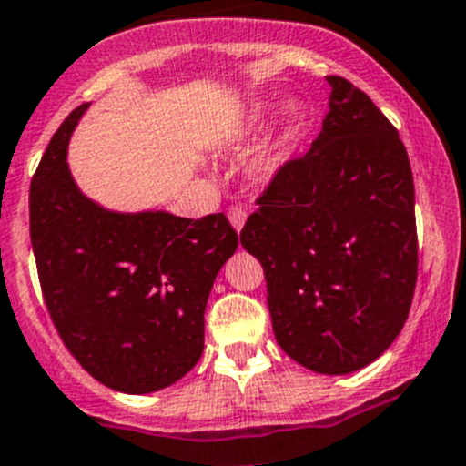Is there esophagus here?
Instances as JSON below:
<instances>
[{"instance_id":"esophagus-1","label":"esophagus","mask_w":466,"mask_h":466,"mask_svg":"<svg viewBox=\"0 0 466 466\" xmlns=\"http://www.w3.org/2000/svg\"><path fill=\"white\" fill-rule=\"evenodd\" d=\"M228 221L230 224H233V228L238 230V233H240L242 230V226H245V221H247V212L242 210V208H230L228 210Z\"/></svg>"}]
</instances>
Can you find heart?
Here are the masks:
<instances>
[{
    "label": "heart",
    "instance_id": "b5f03b06",
    "mask_svg": "<svg viewBox=\"0 0 466 466\" xmlns=\"http://www.w3.org/2000/svg\"><path fill=\"white\" fill-rule=\"evenodd\" d=\"M265 116H268V105H254L249 112L242 116V121L238 123L236 127V139H242V137H249L251 132L258 130L263 126ZM297 135V109L295 105H288L283 109L281 116V126H279L277 137L269 144V148L260 155L258 159L254 162V178L260 180V183H268L277 176L279 167H281V155L286 150V146L295 139Z\"/></svg>",
    "mask_w": 466,
    "mask_h": 466
}]
</instances>
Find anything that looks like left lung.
Segmentation results:
<instances>
[{
    "instance_id": "8db88e82",
    "label": "left lung",
    "mask_w": 466,
    "mask_h": 466,
    "mask_svg": "<svg viewBox=\"0 0 466 466\" xmlns=\"http://www.w3.org/2000/svg\"><path fill=\"white\" fill-rule=\"evenodd\" d=\"M329 82L304 157L277 171L240 242L260 260L272 329L304 369L348 375L400 334L419 269L414 178L396 127L361 88Z\"/></svg>"
}]
</instances>
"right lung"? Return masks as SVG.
<instances>
[{"label": "right lung", "instance_id": "add662e5", "mask_svg": "<svg viewBox=\"0 0 466 466\" xmlns=\"http://www.w3.org/2000/svg\"><path fill=\"white\" fill-rule=\"evenodd\" d=\"M86 109L61 123L31 180V247L66 348L97 382L141 396L171 387L201 359L208 297L238 233L221 212L185 219L88 198L66 162Z\"/></svg>", "mask_w": 466, "mask_h": 466}]
</instances>
